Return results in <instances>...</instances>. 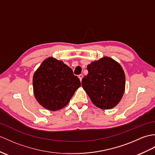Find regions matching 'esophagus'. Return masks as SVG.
<instances>
[{"label":"esophagus","instance_id":"esophagus-1","mask_svg":"<svg viewBox=\"0 0 155 155\" xmlns=\"http://www.w3.org/2000/svg\"><path fill=\"white\" fill-rule=\"evenodd\" d=\"M78 78H79V79H80V81H82V78H83V75H82V74H79L78 75Z\"/></svg>","mask_w":155,"mask_h":155}]
</instances>
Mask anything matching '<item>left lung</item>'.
Listing matches in <instances>:
<instances>
[{
	"instance_id": "obj_1",
	"label": "left lung",
	"mask_w": 155,
	"mask_h": 155,
	"mask_svg": "<svg viewBox=\"0 0 155 155\" xmlns=\"http://www.w3.org/2000/svg\"><path fill=\"white\" fill-rule=\"evenodd\" d=\"M88 74L82 86L96 106L103 110L113 108L124 95L125 76L121 66L110 57H104L87 66Z\"/></svg>"
}]
</instances>
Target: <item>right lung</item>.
Returning <instances> with one entry per match:
<instances>
[{
    "mask_svg": "<svg viewBox=\"0 0 155 155\" xmlns=\"http://www.w3.org/2000/svg\"><path fill=\"white\" fill-rule=\"evenodd\" d=\"M81 86L79 78L63 61L49 57L33 77L34 96L41 105L51 111L63 108Z\"/></svg>",
    "mask_w": 155,
    "mask_h": 155,
    "instance_id": "1",
    "label": "right lung"
}]
</instances>
